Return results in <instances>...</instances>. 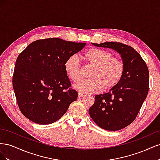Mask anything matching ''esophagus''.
Here are the masks:
<instances>
[{
  "label": "esophagus",
  "mask_w": 160,
  "mask_h": 160,
  "mask_svg": "<svg viewBox=\"0 0 160 160\" xmlns=\"http://www.w3.org/2000/svg\"><path fill=\"white\" fill-rule=\"evenodd\" d=\"M83 96H84V95H83V93H78V98H82V97H83Z\"/></svg>",
  "instance_id": "34e87169"
}]
</instances>
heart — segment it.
<instances>
[{
	"label": "heart",
	"instance_id": "obj_1",
	"mask_svg": "<svg viewBox=\"0 0 160 160\" xmlns=\"http://www.w3.org/2000/svg\"><path fill=\"white\" fill-rule=\"evenodd\" d=\"M87 65L93 67L90 77L92 79L81 81L75 85L76 89L87 93L99 92L104 88L110 89L117 85L124 72V64L122 59L113 57L108 51L91 48L83 54ZM66 74L75 83L83 77V69L80 62L75 56L67 59L64 64Z\"/></svg>",
	"mask_w": 160,
	"mask_h": 160
}]
</instances>
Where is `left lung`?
I'll return each mask as SVG.
<instances>
[{
  "label": "left lung",
  "mask_w": 160,
  "mask_h": 160,
  "mask_svg": "<svg viewBox=\"0 0 160 160\" xmlns=\"http://www.w3.org/2000/svg\"><path fill=\"white\" fill-rule=\"evenodd\" d=\"M93 45L110 48L119 53L124 72L119 83L108 93L95 96V103L89 113L99 128L120 130L133 122L146 99L149 84L148 66L141 55L129 45L118 42Z\"/></svg>",
  "instance_id": "8db88e82"
}]
</instances>
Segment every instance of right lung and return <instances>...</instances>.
Segmentation results:
<instances>
[{"instance_id": "add662e5", "label": "right lung", "mask_w": 160, "mask_h": 160, "mask_svg": "<svg viewBox=\"0 0 160 160\" xmlns=\"http://www.w3.org/2000/svg\"><path fill=\"white\" fill-rule=\"evenodd\" d=\"M85 42L49 38L32 42L17 57L12 87L21 113L41 125L63 115L78 93L71 88L64 64Z\"/></svg>"}]
</instances>
